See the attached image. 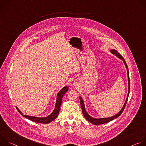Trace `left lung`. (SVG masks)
<instances>
[{
  "instance_id": "obj_1",
  "label": "left lung",
  "mask_w": 146,
  "mask_h": 146,
  "mask_svg": "<svg viewBox=\"0 0 146 146\" xmlns=\"http://www.w3.org/2000/svg\"><path fill=\"white\" fill-rule=\"evenodd\" d=\"M110 52L115 55L117 57H118V58L121 59V60H122L123 61V63L125 64V65L126 66V68H127V73H128V95H127V99L125 100V102L124 105L122 108V109L121 110V111L118 113L117 114H116L114 116H112L111 117H108V118H93L92 117H91L88 113L86 111V108H85V105H84V101H83L82 99L81 98V96H80V105H81V109H82V114L83 115H84V117L86 118V119L87 120H88L90 122L93 123L94 125H100V124H103V123H107V122H109L115 118H117L118 117H119L121 114L123 112L125 108V106H126V104L127 103V101H128V96H129V92H130V80H129V71H128V66L127 65V63L125 60V59H123V58L121 55L120 54L118 53V52L117 51H116L115 50H114V49H112L110 50Z\"/></svg>"
}]
</instances>
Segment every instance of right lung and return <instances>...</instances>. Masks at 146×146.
<instances>
[{"label":"right lung","mask_w":146,"mask_h":146,"mask_svg":"<svg viewBox=\"0 0 146 146\" xmlns=\"http://www.w3.org/2000/svg\"><path fill=\"white\" fill-rule=\"evenodd\" d=\"M68 89H69L68 87L65 86L59 91V92L57 94L56 101V104H55V106L54 110H53L52 113L50 114L47 117H33V116L24 115V114H23V113H22L21 111L18 109V108H17V110L18 111V112L21 114L23 116H24V117H25L26 118L30 119L31 121H32L35 122L41 123H48L51 122V121H52L53 120H54L57 117V116L58 115L59 110H60V105L62 103V98H63L64 94L68 91Z\"/></svg>","instance_id":"obj_1"}]
</instances>
